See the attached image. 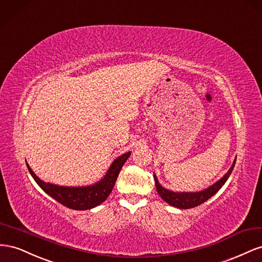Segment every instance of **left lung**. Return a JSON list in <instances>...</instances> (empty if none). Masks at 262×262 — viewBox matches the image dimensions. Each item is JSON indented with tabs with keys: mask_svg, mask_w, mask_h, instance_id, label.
I'll return each mask as SVG.
<instances>
[{
	"mask_svg": "<svg viewBox=\"0 0 262 262\" xmlns=\"http://www.w3.org/2000/svg\"><path fill=\"white\" fill-rule=\"evenodd\" d=\"M235 163H236V159L234 160L231 167L227 171V173L224 174V177L221 178L217 182H215L213 185L208 186L207 189L203 191H199V192H174V191L168 190L166 188H163V186L159 183L156 174H154L157 192H158V194L162 198V200L164 202H167V203L171 206L183 208V210L195 207L202 203H204L205 201L212 198L215 193H217L220 191V189L224 184H225L227 179L231 174V171H233L235 167Z\"/></svg>",
	"mask_w": 262,
	"mask_h": 262,
	"instance_id": "obj_1",
	"label": "left lung"
}]
</instances>
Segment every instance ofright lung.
Returning a JSON list of instances; mask_svg holds the SVG:
<instances>
[{
  "mask_svg": "<svg viewBox=\"0 0 262 262\" xmlns=\"http://www.w3.org/2000/svg\"><path fill=\"white\" fill-rule=\"evenodd\" d=\"M130 154L132 152L128 151L117 157V158L112 162L105 176H104L100 181L85 186H63L45 182L34 173V171L28 166L27 162L26 164L29 173L32 174L36 183L38 184L41 190L46 192L49 196L59 202L60 204L64 205L66 207H69L77 211H85L102 204L103 202L108 198L112 190L114 188L119 171H121L126 160L128 159Z\"/></svg>",
  "mask_w": 262,
  "mask_h": 262,
  "instance_id": "add662e5",
  "label": "right lung"
}]
</instances>
